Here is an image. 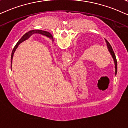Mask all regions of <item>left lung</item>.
Here are the masks:
<instances>
[{
	"label": "left lung",
	"instance_id": "1",
	"mask_svg": "<svg viewBox=\"0 0 128 128\" xmlns=\"http://www.w3.org/2000/svg\"><path fill=\"white\" fill-rule=\"evenodd\" d=\"M49 37H50L52 39V35L50 34V36ZM105 42H106V45H107V47H108V49L109 50V52L111 54L112 58H113L114 59V62H115V74H116V72H117V60H116V56H115V54L114 53V50L113 49H112L111 46H110V42H109L108 41H107L106 39H105Z\"/></svg>",
	"mask_w": 128,
	"mask_h": 128
}]
</instances>
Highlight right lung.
Instances as JSON below:
<instances>
[{"label": "right lung", "mask_w": 128, "mask_h": 128, "mask_svg": "<svg viewBox=\"0 0 128 128\" xmlns=\"http://www.w3.org/2000/svg\"><path fill=\"white\" fill-rule=\"evenodd\" d=\"M35 33L40 34L44 35V36H46L48 37H50H50H49L50 36V33H49V32H46V31H44V30H30V31H29L28 32H27V33H26L25 34H24L23 36L20 39L19 41H18V43L16 44V45L15 46V47H14V48H13V50L12 51V55H11V67H12V63L13 54H14L15 51H16V48H18V44H20L22 42H23V41L27 40V39L29 38V37L31 36L32 34H35ZM52 38H53V37H52Z\"/></svg>", "instance_id": "obj_1"}]
</instances>
